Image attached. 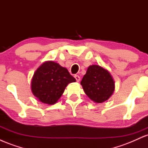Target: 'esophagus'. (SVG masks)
I'll use <instances>...</instances> for the list:
<instances>
[{
	"label": "esophagus",
	"mask_w": 148,
	"mask_h": 148,
	"mask_svg": "<svg viewBox=\"0 0 148 148\" xmlns=\"http://www.w3.org/2000/svg\"><path fill=\"white\" fill-rule=\"evenodd\" d=\"M74 78H75V79L76 80L77 82H79L80 80H81V78H80V76L79 75H75L74 76Z\"/></svg>",
	"instance_id": "34e87169"
}]
</instances>
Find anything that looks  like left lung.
I'll return each instance as SVG.
<instances>
[{
    "instance_id": "obj_1",
    "label": "left lung",
    "mask_w": 148,
    "mask_h": 148,
    "mask_svg": "<svg viewBox=\"0 0 148 148\" xmlns=\"http://www.w3.org/2000/svg\"><path fill=\"white\" fill-rule=\"evenodd\" d=\"M81 84L88 97L96 103L109 99L115 90L114 81L109 72L96 64L88 67Z\"/></svg>"
}]
</instances>
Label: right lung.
Wrapping results in <instances>:
<instances>
[{
  "instance_id": "add662e5",
  "label": "right lung",
  "mask_w": 148,
  "mask_h": 148,
  "mask_svg": "<svg viewBox=\"0 0 148 148\" xmlns=\"http://www.w3.org/2000/svg\"><path fill=\"white\" fill-rule=\"evenodd\" d=\"M75 81L67 69L53 61H47L34 73L31 90L39 101L52 105L60 99L67 85Z\"/></svg>"
}]
</instances>
